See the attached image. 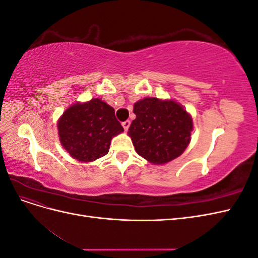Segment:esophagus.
I'll return each instance as SVG.
<instances>
[{"mask_svg":"<svg viewBox=\"0 0 258 258\" xmlns=\"http://www.w3.org/2000/svg\"><path fill=\"white\" fill-rule=\"evenodd\" d=\"M121 124L124 130H128V128L130 127V120H124L121 122Z\"/></svg>","mask_w":258,"mask_h":258,"instance_id":"34e87169","label":"esophagus"}]
</instances>
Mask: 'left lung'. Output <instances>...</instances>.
<instances>
[{"mask_svg": "<svg viewBox=\"0 0 258 258\" xmlns=\"http://www.w3.org/2000/svg\"><path fill=\"white\" fill-rule=\"evenodd\" d=\"M129 136L136 152L152 163L160 165L175 159L190 141L192 119L174 101L145 98L134 107Z\"/></svg>", "mask_w": 258, "mask_h": 258, "instance_id": "left-lung-1", "label": "left lung"}]
</instances>
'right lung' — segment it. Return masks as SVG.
Wrapping results in <instances>:
<instances>
[{"label":"right lung","instance_id":"1","mask_svg":"<svg viewBox=\"0 0 258 258\" xmlns=\"http://www.w3.org/2000/svg\"><path fill=\"white\" fill-rule=\"evenodd\" d=\"M60 142L73 158L89 162L103 157L111 140L123 131L112 106L100 99L75 103L58 121Z\"/></svg>","mask_w":258,"mask_h":258}]
</instances>
